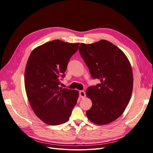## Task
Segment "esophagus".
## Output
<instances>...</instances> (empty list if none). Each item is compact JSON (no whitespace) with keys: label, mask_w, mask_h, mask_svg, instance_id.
Returning a JSON list of instances; mask_svg holds the SVG:
<instances>
[{"label":"esophagus","mask_w":153,"mask_h":153,"mask_svg":"<svg viewBox=\"0 0 153 153\" xmlns=\"http://www.w3.org/2000/svg\"><path fill=\"white\" fill-rule=\"evenodd\" d=\"M79 96L81 98H84L85 97V92L84 91H80Z\"/></svg>","instance_id":"esophagus-1"}]
</instances>
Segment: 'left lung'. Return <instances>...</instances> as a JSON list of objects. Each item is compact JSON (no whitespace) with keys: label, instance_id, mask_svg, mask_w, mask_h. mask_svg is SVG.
I'll return each mask as SVG.
<instances>
[{"label":"left lung","instance_id":"left-lung-1","mask_svg":"<svg viewBox=\"0 0 153 153\" xmlns=\"http://www.w3.org/2000/svg\"><path fill=\"white\" fill-rule=\"evenodd\" d=\"M79 51L92 77L100 81L86 91L92 102L86 111L87 118L97 125L115 121L123 114L132 94L133 77L129 60L121 50L105 39L81 43Z\"/></svg>","mask_w":153,"mask_h":153}]
</instances>
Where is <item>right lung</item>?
I'll return each mask as SVG.
<instances>
[{"label":"right lung","mask_w":153,"mask_h":153,"mask_svg":"<svg viewBox=\"0 0 153 153\" xmlns=\"http://www.w3.org/2000/svg\"><path fill=\"white\" fill-rule=\"evenodd\" d=\"M79 45L55 39L36 48L29 56L25 71L27 95L35 115L46 124L66 122L77 103L78 91L59 85Z\"/></svg>","instance_id":"add662e5"}]
</instances>
